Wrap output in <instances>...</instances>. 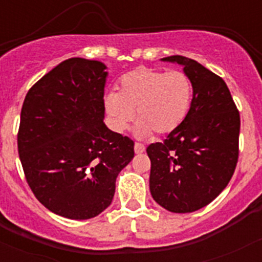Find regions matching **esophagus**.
I'll use <instances>...</instances> for the list:
<instances>
[{
	"label": "esophagus",
	"instance_id": "1",
	"mask_svg": "<svg viewBox=\"0 0 262 262\" xmlns=\"http://www.w3.org/2000/svg\"><path fill=\"white\" fill-rule=\"evenodd\" d=\"M134 149H135V154H143L145 151V147L143 144H140V143H135Z\"/></svg>",
	"mask_w": 262,
	"mask_h": 262
}]
</instances>
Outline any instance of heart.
Listing matches in <instances>:
<instances>
[{
	"label": "heart",
	"instance_id": "heart-1",
	"mask_svg": "<svg viewBox=\"0 0 262 262\" xmlns=\"http://www.w3.org/2000/svg\"><path fill=\"white\" fill-rule=\"evenodd\" d=\"M191 101L193 82L186 73L139 68L120 78L119 93L106 94L105 108L117 131L128 127L136 111L138 135H166L181 126Z\"/></svg>",
	"mask_w": 262,
	"mask_h": 262
}]
</instances>
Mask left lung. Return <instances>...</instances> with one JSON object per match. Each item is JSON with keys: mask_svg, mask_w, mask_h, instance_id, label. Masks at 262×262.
<instances>
[{"mask_svg": "<svg viewBox=\"0 0 262 262\" xmlns=\"http://www.w3.org/2000/svg\"><path fill=\"white\" fill-rule=\"evenodd\" d=\"M193 82V101L181 126L148 145L149 190L168 211L193 212L228 185L239 157L240 114L223 78L189 57L168 56Z\"/></svg>", "mask_w": 262, "mask_h": 262, "instance_id": "obj_1", "label": "left lung"}]
</instances>
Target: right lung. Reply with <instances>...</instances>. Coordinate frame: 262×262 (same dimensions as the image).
<instances>
[{"mask_svg": "<svg viewBox=\"0 0 262 262\" xmlns=\"http://www.w3.org/2000/svg\"><path fill=\"white\" fill-rule=\"evenodd\" d=\"M106 66L64 60L26 94L18 152L36 200L68 219H90L107 209L134 142L103 123Z\"/></svg>", "mask_w": 262, "mask_h": 262, "instance_id": "obj_1", "label": "right lung"}]
</instances>
